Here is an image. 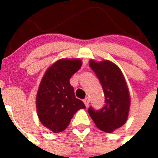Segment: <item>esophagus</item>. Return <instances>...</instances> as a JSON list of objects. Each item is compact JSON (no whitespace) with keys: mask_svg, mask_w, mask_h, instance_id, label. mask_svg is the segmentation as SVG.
I'll return each mask as SVG.
<instances>
[{"mask_svg":"<svg viewBox=\"0 0 158 158\" xmlns=\"http://www.w3.org/2000/svg\"><path fill=\"white\" fill-rule=\"evenodd\" d=\"M84 104H85V106H89V102H90V99H89V98H88V97H87V98H84Z\"/></svg>","mask_w":158,"mask_h":158,"instance_id":"34e87169","label":"esophagus"}]
</instances>
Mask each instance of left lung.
Returning a JSON list of instances; mask_svg holds the SVG:
<instances>
[{
    "label": "left lung",
    "instance_id": "8db88e82",
    "mask_svg": "<svg viewBox=\"0 0 158 158\" xmlns=\"http://www.w3.org/2000/svg\"><path fill=\"white\" fill-rule=\"evenodd\" d=\"M89 65L102 84L105 106L98 110L90 106L88 111L99 130L111 133L125 125L128 119L130 98L127 84L120 68L110 60H91Z\"/></svg>",
    "mask_w": 158,
    "mask_h": 158
}]
</instances>
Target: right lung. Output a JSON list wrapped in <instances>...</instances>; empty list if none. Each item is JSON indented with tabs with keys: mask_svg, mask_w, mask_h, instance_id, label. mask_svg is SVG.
I'll use <instances>...</instances> for the list:
<instances>
[{
	"mask_svg": "<svg viewBox=\"0 0 158 158\" xmlns=\"http://www.w3.org/2000/svg\"><path fill=\"white\" fill-rule=\"evenodd\" d=\"M80 59H60L51 65L41 80L36 107L41 123L54 133L64 130L73 115L85 108L74 95L69 79L80 69Z\"/></svg>",
	"mask_w": 158,
	"mask_h": 158,
	"instance_id": "obj_1",
	"label": "right lung"
}]
</instances>
